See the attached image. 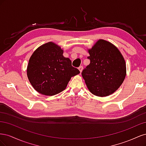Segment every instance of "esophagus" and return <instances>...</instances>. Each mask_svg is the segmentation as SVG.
Segmentation results:
<instances>
[{
    "label": "esophagus",
    "mask_w": 146,
    "mask_h": 146,
    "mask_svg": "<svg viewBox=\"0 0 146 146\" xmlns=\"http://www.w3.org/2000/svg\"><path fill=\"white\" fill-rule=\"evenodd\" d=\"M78 69H79V70H80V73L82 72V70H83V66H80V67L78 68Z\"/></svg>",
    "instance_id": "34e87169"
}]
</instances>
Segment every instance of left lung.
<instances>
[{
	"label": "left lung",
	"instance_id": "obj_1",
	"mask_svg": "<svg viewBox=\"0 0 146 146\" xmlns=\"http://www.w3.org/2000/svg\"><path fill=\"white\" fill-rule=\"evenodd\" d=\"M88 51L90 63L82 72L87 88L96 96L112 94L126 76V64L122 54L117 47L104 39H99Z\"/></svg>",
	"mask_w": 146,
	"mask_h": 146
}]
</instances>
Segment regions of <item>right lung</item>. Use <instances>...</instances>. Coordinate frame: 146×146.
Here are the masks:
<instances>
[{"instance_id":"right-lung-1","label":"right lung","mask_w":146,"mask_h":146,"mask_svg":"<svg viewBox=\"0 0 146 146\" xmlns=\"http://www.w3.org/2000/svg\"><path fill=\"white\" fill-rule=\"evenodd\" d=\"M63 54L60 46L48 42L38 47L30 56L27 75L39 93L50 96L58 94L66 89L72 77L80 73Z\"/></svg>"}]
</instances>
